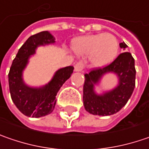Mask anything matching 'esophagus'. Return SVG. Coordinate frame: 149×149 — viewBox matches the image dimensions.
I'll list each match as a JSON object with an SVG mask.
<instances>
[{"instance_id":"obj_1","label":"esophagus","mask_w":149,"mask_h":149,"mask_svg":"<svg viewBox=\"0 0 149 149\" xmlns=\"http://www.w3.org/2000/svg\"><path fill=\"white\" fill-rule=\"evenodd\" d=\"M83 68H84V63L82 62H77L74 67V69L76 72H81V71L83 70Z\"/></svg>"}]
</instances>
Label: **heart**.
I'll list each match as a JSON object with an SVG mask.
<instances>
[{
	"label": "heart",
	"instance_id": "obj_1",
	"mask_svg": "<svg viewBox=\"0 0 149 149\" xmlns=\"http://www.w3.org/2000/svg\"><path fill=\"white\" fill-rule=\"evenodd\" d=\"M72 47L80 55H90V61L93 66L102 67L116 58L119 46L113 34L101 33L77 38Z\"/></svg>",
	"mask_w": 149,
	"mask_h": 149
}]
</instances>
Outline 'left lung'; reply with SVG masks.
Here are the masks:
<instances>
[{
	"label": "left lung",
	"instance_id": "8db88e82",
	"mask_svg": "<svg viewBox=\"0 0 149 149\" xmlns=\"http://www.w3.org/2000/svg\"><path fill=\"white\" fill-rule=\"evenodd\" d=\"M119 46L122 48L127 47L124 42L120 43ZM109 71L117 73L120 77V84L113 91L97 96L94 93L93 84L98 82L102 74ZM84 76L83 104L85 109L93 115H112L124 107L133 94L136 78L134 58L130 52H123L110 64L93 68Z\"/></svg>",
	"mask_w": 149,
	"mask_h": 149
}]
</instances>
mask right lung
<instances>
[{"label": "right lung", "instance_id": "1", "mask_svg": "<svg viewBox=\"0 0 149 149\" xmlns=\"http://www.w3.org/2000/svg\"><path fill=\"white\" fill-rule=\"evenodd\" d=\"M53 42L54 38L48 31L31 36L19 49L10 68L8 80L11 99L20 112L27 117L40 118L52 113L56 102V94L73 72L72 66L59 69L52 81L42 88H31L23 83L22 73L30 56L35 53L38 46Z\"/></svg>", "mask_w": 149, "mask_h": 149}]
</instances>
